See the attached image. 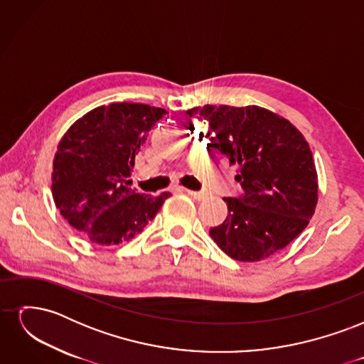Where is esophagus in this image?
I'll use <instances>...</instances> for the list:
<instances>
[{
	"label": "esophagus",
	"mask_w": 364,
	"mask_h": 364,
	"mask_svg": "<svg viewBox=\"0 0 364 364\" xmlns=\"http://www.w3.org/2000/svg\"><path fill=\"white\" fill-rule=\"evenodd\" d=\"M186 194L188 196H191L193 199H196V200H203L205 199V193H202V191H193V190H183Z\"/></svg>",
	"instance_id": "esophagus-1"
}]
</instances>
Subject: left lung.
<instances>
[{
	"label": "left lung",
	"instance_id": "1",
	"mask_svg": "<svg viewBox=\"0 0 364 364\" xmlns=\"http://www.w3.org/2000/svg\"><path fill=\"white\" fill-rule=\"evenodd\" d=\"M186 115L206 124L208 147L238 165L237 197H225L228 217L209 229L226 255L259 261L284 249L306 228L317 203L310 146L289 119L258 106L205 105Z\"/></svg>",
	"mask_w": 364,
	"mask_h": 364
}]
</instances>
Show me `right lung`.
<instances>
[{"instance_id": "right-lung-1", "label": "right lung", "mask_w": 364, "mask_h": 364, "mask_svg": "<svg viewBox=\"0 0 364 364\" xmlns=\"http://www.w3.org/2000/svg\"><path fill=\"white\" fill-rule=\"evenodd\" d=\"M167 111L141 103L92 109L68 129L53 161L51 191L67 222L92 243L114 246L139 234L170 193L129 188L135 155Z\"/></svg>"}]
</instances>
